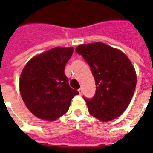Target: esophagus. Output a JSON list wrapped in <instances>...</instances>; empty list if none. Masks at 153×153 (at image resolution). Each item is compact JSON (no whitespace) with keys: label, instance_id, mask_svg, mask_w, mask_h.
<instances>
[{"label":"esophagus","instance_id":"obj_1","mask_svg":"<svg viewBox=\"0 0 153 153\" xmlns=\"http://www.w3.org/2000/svg\"><path fill=\"white\" fill-rule=\"evenodd\" d=\"M79 94H80V95H82V92H83V91H82V88L79 89Z\"/></svg>","mask_w":153,"mask_h":153}]
</instances>
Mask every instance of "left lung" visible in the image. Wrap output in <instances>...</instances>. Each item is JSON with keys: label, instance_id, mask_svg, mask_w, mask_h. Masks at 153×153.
Segmentation results:
<instances>
[{"label": "left lung", "instance_id": "left-lung-1", "mask_svg": "<svg viewBox=\"0 0 153 153\" xmlns=\"http://www.w3.org/2000/svg\"><path fill=\"white\" fill-rule=\"evenodd\" d=\"M91 67L96 93L86 98L90 114L102 121L118 117L128 107L135 91L137 74L122 51L97 42L81 44L75 49Z\"/></svg>", "mask_w": 153, "mask_h": 153}]
</instances>
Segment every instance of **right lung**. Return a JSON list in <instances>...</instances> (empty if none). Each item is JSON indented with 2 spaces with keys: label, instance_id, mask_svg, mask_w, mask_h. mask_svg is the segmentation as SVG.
I'll use <instances>...</instances> for the list:
<instances>
[{
  "label": "right lung",
  "instance_id": "add662e5",
  "mask_svg": "<svg viewBox=\"0 0 153 153\" xmlns=\"http://www.w3.org/2000/svg\"><path fill=\"white\" fill-rule=\"evenodd\" d=\"M73 48H55L35 56L24 67L20 92L27 108L43 120L55 121L68 111L71 99L79 94L71 88L65 65Z\"/></svg>",
  "mask_w": 153,
  "mask_h": 153
}]
</instances>
